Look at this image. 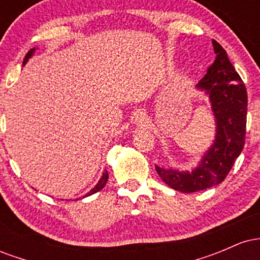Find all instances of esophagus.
<instances>
[{"mask_svg": "<svg viewBox=\"0 0 260 260\" xmlns=\"http://www.w3.org/2000/svg\"><path fill=\"white\" fill-rule=\"evenodd\" d=\"M144 121H145V113L144 112H139L138 115H137L136 122H137V123H143Z\"/></svg>", "mask_w": 260, "mask_h": 260, "instance_id": "esophagus-1", "label": "esophagus"}]
</instances>
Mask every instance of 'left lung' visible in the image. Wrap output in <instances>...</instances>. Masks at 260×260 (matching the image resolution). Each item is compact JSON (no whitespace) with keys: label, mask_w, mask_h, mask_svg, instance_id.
<instances>
[{"label":"left lung","mask_w":260,"mask_h":260,"mask_svg":"<svg viewBox=\"0 0 260 260\" xmlns=\"http://www.w3.org/2000/svg\"><path fill=\"white\" fill-rule=\"evenodd\" d=\"M213 46L215 61L197 88L209 95L216 118L215 140L198 168L190 172L155 166L161 180L183 193L198 192L221 183L244 147L248 105L246 86L221 45L213 40Z\"/></svg>","instance_id":"obj_1"}]
</instances>
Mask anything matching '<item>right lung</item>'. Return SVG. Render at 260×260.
I'll use <instances>...</instances> for the list:
<instances>
[{"label":"right lung","instance_id":"right-lung-1","mask_svg":"<svg viewBox=\"0 0 260 260\" xmlns=\"http://www.w3.org/2000/svg\"><path fill=\"white\" fill-rule=\"evenodd\" d=\"M34 51H35V49H31L30 51H29L28 53H26V55H25V58H24V61H23V66H24V64L26 63V62H28V59L31 57L32 53H34ZM107 180H109V174H107V171H104V174H103V176H101V178L99 180V182H98L96 186H95L94 188H92V189L90 190V192L86 193V194H85L84 197H83V198H85V197H89V196L94 194V193L99 192L100 189H103V188L105 187V184H106Z\"/></svg>","mask_w":260,"mask_h":260}]
</instances>
